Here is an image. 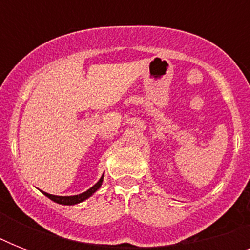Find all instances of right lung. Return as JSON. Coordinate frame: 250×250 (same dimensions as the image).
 Instances as JSON below:
<instances>
[{
  "mask_svg": "<svg viewBox=\"0 0 250 250\" xmlns=\"http://www.w3.org/2000/svg\"><path fill=\"white\" fill-rule=\"evenodd\" d=\"M102 182H104V175H102L100 180H98L93 187H90L89 189L83 192L80 194H75V196H56V194H49L46 192H42V193L46 196L48 198H50L52 201L60 204V205H76V204H80V202L85 201L86 198H89L92 194H94L100 189Z\"/></svg>",
  "mask_w": 250,
  "mask_h": 250,
  "instance_id": "add662e5",
  "label": "right lung"
}]
</instances>
